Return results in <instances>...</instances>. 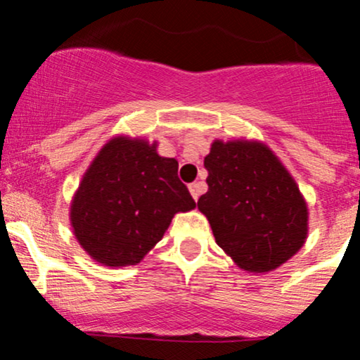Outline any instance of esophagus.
Listing matches in <instances>:
<instances>
[{
	"instance_id": "1",
	"label": "esophagus",
	"mask_w": 360,
	"mask_h": 360,
	"mask_svg": "<svg viewBox=\"0 0 360 360\" xmlns=\"http://www.w3.org/2000/svg\"><path fill=\"white\" fill-rule=\"evenodd\" d=\"M188 191H191L192 198L198 199L202 194V191H205V184L202 181H194V184L188 185Z\"/></svg>"
}]
</instances>
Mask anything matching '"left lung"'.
<instances>
[{
	"mask_svg": "<svg viewBox=\"0 0 360 360\" xmlns=\"http://www.w3.org/2000/svg\"><path fill=\"white\" fill-rule=\"evenodd\" d=\"M207 192L198 207L217 244L240 269L269 272L307 237V205L279 159L258 142L214 140L205 158Z\"/></svg>",
	"mask_w": 360,
	"mask_h": 360,
	"instance_id": "left-lung-1",
	"label": "left lung"
}]
</instances>
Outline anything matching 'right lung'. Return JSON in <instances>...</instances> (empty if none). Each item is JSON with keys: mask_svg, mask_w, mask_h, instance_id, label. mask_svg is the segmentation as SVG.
Returning <instances> with one entry per match:
<instances>
[{"mask_svg": "<svg viewBox=\"0 0 360 360\" xmlns=\"http://www.w3.org/2000/svg\"><path fill=\"white\" fill-rule=\"evenodd\" d=\"M195 207L179 161L155 143L112 139L84 173L70 206L74 236L94 260L135 265L161 240L179 211Z\"/></svg>", "mask_w": 360, "mask_h": 360, "instance_id": "1", "label": "right lung"}]
</instances>
